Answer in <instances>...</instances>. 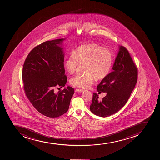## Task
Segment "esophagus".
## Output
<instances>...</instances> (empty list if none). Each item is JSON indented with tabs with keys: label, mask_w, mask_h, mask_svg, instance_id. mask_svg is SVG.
Segmentation results:
<instances>
[{
	"label": "esophagus",
	"mask_w": 160,
	"mask_h": 160,
	"mask_svg": "<svg viewBox=\"0 0 160 160\" xmlns=\"http://www.w3.org/2000/svg\"><path fill=\"white\" fill-rule=\"evenodd\" d=\"M84 90H83V89L77 88V89H76V90H75V92H80V93H81V92H82Z\"/></svg>",
	"instance_id": "34e87169"
}]
</instances>
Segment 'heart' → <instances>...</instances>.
I'll return each mask as SVG.
<instances>
[{
  "mask_svg": "<svg viewBox=\"0 0 160 160\" xmlns=\"http://www.w3.org/2000/svg\"><path fill=\"white\" fill-rule=\"evenodd\" d=\"M111 51L96 44L80 46L67 57L65 67L70 74L76 72L80 65H85L84 76H76L70 80L72 85L81 88H88L93 84L95 78L102 80L111 72L113 62Z\"/></svg>",
  "mask_w": 160,
  "mask_h": 160,
  "instance_id": "heart-1",
  "label": "heart"
}]
</instances>
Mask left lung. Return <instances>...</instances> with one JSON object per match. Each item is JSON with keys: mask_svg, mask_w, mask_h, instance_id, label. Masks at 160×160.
<instances>
[{"mask_svg": "<svg viewBox=\"0 0 160 160\" xmlns=\"http://www.w3.org/2000/svg\"><path fill=\"white\" fill-rule=\"evenodd\" d=\"M112 68L113 71L97 87L98 92L106 93V95L99 101L98 95L93 93L90 106L92 112L101 117L111 116L120 110L129 99L137 81V67L123 46H119Z\"/></svg>", "mask_w": 160, "mask_h": 160, "instance_id": "8db88e82", "label": "left lung"}]
</instances>
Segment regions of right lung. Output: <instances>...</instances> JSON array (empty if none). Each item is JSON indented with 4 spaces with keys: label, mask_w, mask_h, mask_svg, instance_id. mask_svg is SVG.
Wrapping results in <instances>:
<instances>
[{
    "label": "right lung",
    "mask_w": 160,
    "mask_h": 160,
    "mask_svg": "<svg viewBox=\"0 0 160 160\" xmlns=\"http://www.w3.org/2000/svg\"><path fill=\"white\" fill-rule=\"evenodd\" d=\"M66 38L47 41L34 48L25 61L22 71L24 89L33 106L48 117L57 118L69 109L74 89L67 86L54 93V88L65 87V53L62 42Z\"/></svg>",
    "instance_id": "obj_1"
}]
</instances>
